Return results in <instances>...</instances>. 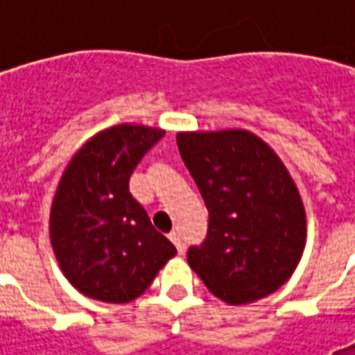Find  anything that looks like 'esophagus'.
I'll return each instance as SVG.
<instances>
[{
	"label": "esophagus",
	"mask_w": 355,
	"mask_h": 355,
	"mask_svg": "<svg viewBox=\"0 0 355 355\" xmlns=\"http://www.w3.org/2000/svg\"><path fill=\"white\" fill-rule=\"evenodd\" d=\"M169 239L173 241V243H175V247H177L178 253H180V254L184 253L186 245H184V241H182V238H180V234H178V232H171Z\"/></svg>",
	"instance_id": "1"
}]
</instances>
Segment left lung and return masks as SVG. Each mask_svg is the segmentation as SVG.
I'll return each mask as SVG.
<instances>
[{
	"label": "left lung",
	"instance_id": "left-lung-1",
	"mask_svg": "<svg viewBox=\"0 0 355 355\" xmlns=\"http://www.w3.org/2000/svg\"><path fill=\"white\" fill-rule=\"evenodd\" d=\"M178 152L209 211L207 238L188 264L215 297L247 304L295 272L306 215L282 159L253 132H180Z\"/></svg>",
	"mask_w": 355,
	"mask_h": 355
}]
</instances>
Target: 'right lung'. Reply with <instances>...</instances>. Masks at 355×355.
Returning a JSON list of instances; mask_svg holds the SVG:
<instances>
[{"label":"right lung","mask_w":355,"mask_h":355,"mask_svg":"<svg viewBox=\"0 0 355 355\" xmlns=\"http://www.w3.org/2000/svg\"><path fill=\"white\" fill-rule=\"evenodd\" d=\"M163 135L116 125L94 135L66 167L51 209V243L68 282L87 297L129 302L177 254L129 192L132 171Z\"/></svg>","instance_id":"obj_1"}]
</instances>
